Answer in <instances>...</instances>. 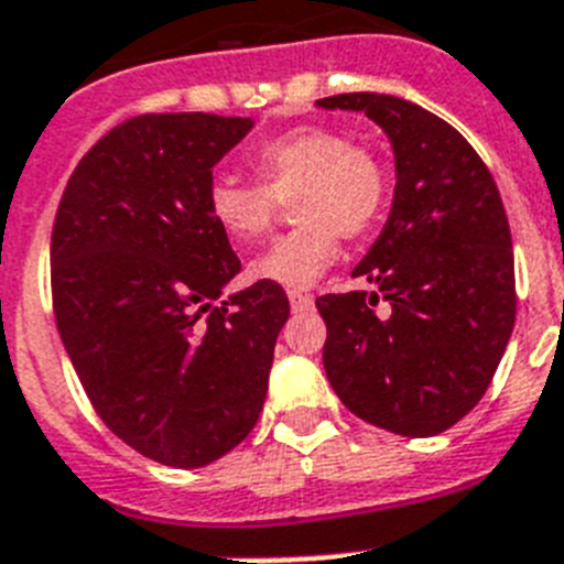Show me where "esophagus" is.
<instances>
[{
  "label": "esophagus",
  "mask_w": 564,
  "mask_h": 564,
  "mask_svg": "<svg viewBox=\"0 0 564 564\" xmlns=\"http://www.w3.org/2000/svg\"><path fill=\"white\" fill-rule=\"evenodd\" d=\"M312 295H303V292H289V306H292V312H303L310 310L312 306Z\"/></svg>",
  "instance_id": "esophagus-1"
}]
</instances>
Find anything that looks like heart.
Wrapping results in <instances>:
<instances>
[{
    "mask_svg": "<svg viewBox=\"0 0 564 564\" xmlns=\"http://www.w3.org/2000/svg\"><path fill=\"white\" fill-rule=\"evenodd\" d=\"M249 166L258 181L232 173L209 181L213 221L238 243L267 238L289 200L297 221L249 263L254 281L312 286L340 252V235H369L389 204V166L335 127L303 124L272 135L249 153Z\"/></svg>",
    "mask_w": 564,
    "mask_h": 564,
    "instance_id": "1",
    "label": "heart"
}]
</instances>
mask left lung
<instances>
[{
    "instance_id": "1",
    "label": "left lung",
    "mask_w": 564,
    "mask_h": 564,
    "mask_svg": "<svg viewBox=\"0 0 564 564\" xmlns=\"http://www.w3.org/2000/svg\"><path fill=\"white\" fill-rule=\"evenodd\" d=\"M317 105L364 110L398 161L389 221L355 267L371 292L315 301L326 321L323 369L351 414L431 437L482 400L513 332L506 207L486 161L434 112L386 93H340Z\"/></svg>"
}]
</instances>
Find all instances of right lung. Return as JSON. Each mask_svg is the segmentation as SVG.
Returning a JSON list of instances; mask_svg holds the SVG:
<instances>
[{"label":"right lung","mask_w":564,"mask_h":564,"mask_svg":"<svg viewBox=\"0 0 564 564\" xmlns=\"http://www.w3.org/2000/svg\"><path fill=\"white\" fill-rule=\"evenodd\" d=\"M249 127L213 112L121 121L78 161L53 221V315L85 394L116 437L173 468L252 431L289 317L269 281L213 306L241 261L207 189Z\"/></svg>","instance_id":"obj_1"}]
</instances>
